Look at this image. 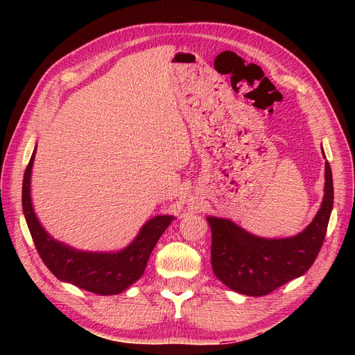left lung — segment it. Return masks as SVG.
<instances>
[{
  "label": "left lung",
  "mask_w": 355,
  "mask_h": 355,
  "mask_svg": "<svg viewBox=\"0 0 355 355\" xmlns=\"http://www.w3.org/2000/svg\"><path fill=\"white\" fill-rule=\"evenodd\" d=\"M324 191L321 209L312 223L293 237H259L229 218L207 217L211 229L214 275L232 291L248 296L268 295L302 276L313 265L322 248L332 211L334 185L328 161Z\"/></svg>",
  "instance_id": "left-lung-1"
}]
</instances>
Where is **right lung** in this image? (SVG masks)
<instances>
[{
	"mask_svg": "<svg viewBox=\"0 0 355 355\" xmlns=\"http://www.w3.org/2000/svg\"><path fill=\"white\" fill-rule=\"evenodd\" d=\"M34 148L23 180V211L34 246L49 270L62 282L98 295H118L142 276L158 239L174 216L148 220L132 243L119 252H82L53 239L35 217L30 196Z\"/></svg>",
	"mask_w": 355,
	"mask_h": 355,
	"instance_id": "obj_1",
	"label": "right lung"
}]
</instances>
